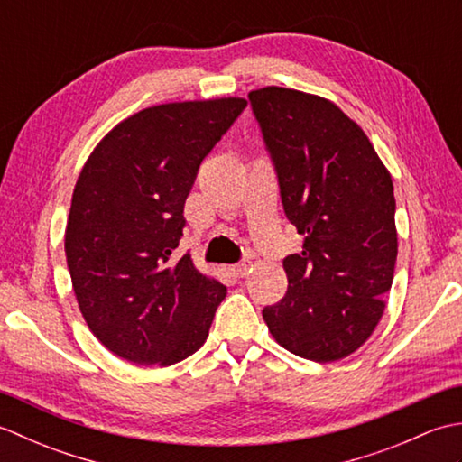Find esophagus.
I'll use <instances>...</instances> for the list:
<instances>
[{
  "instance_id": "esophagus-1",
  "label": "esophagus",
  "mask_w": 462,
  "mask_h": 462,
  "mask_svg": "<svg viewBox=\"0 0 462 462\" xmlns=\"http://www.w3.org/2000/svg\"><path fill=\"white\" fill-rule=\"evenodd\" d=\"M248 270H250V262H242V263H236V266H232V272L236 273L238 278H246Z\"/></svg>"
}]
</instances>
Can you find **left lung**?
<instances>
[{"label": "left lung", "mask_w": 462, "mask_h": 462, "mask_svg": "<svg viewBox=\"0 0 462 462\" xmlns=\"http://www.w3.org/2000/svg\"><path fill=\"white\" fill-rule=\"evenodd\" d=\"M248 97L283 210L303 236L301 252L283 260L286 296L263 308V321L293 356L339 361L371 337L387 306L397 260L393 180L336 103L276 85Z\"/></svg>", "instance_id": "1"}]
</instances>
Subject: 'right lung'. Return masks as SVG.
Returning <instances> with one entry per match:
<instances>
[{
    "label": "right lung",
    "instance_id": "add662e5",
    "mask_svg": "<svg viewBox=\"0 0 462 462\" xmlns=\"http://www.w3.org/2000/svg\"><path fill=\"white\" fill-rule=\"evenodd\" d=\"M242 97L164 103L106 133L77 179L65 256L93 336L134 365L199 351L226 286L172 258L199 166L246 109Z\"/></svg>",
    "mask_w": 462,
    "mask_h": 462
}]
</instances>
